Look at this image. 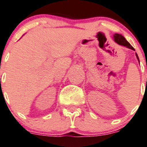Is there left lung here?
Returning a JSON list of instances; mask_svg holds the SVG:
<instances>
[{
    "label": "left lung",
    "instance_id": "8db88e82",
    "mask_svg": "<svg viewBox=\"0 0 147 147\" xmlns=\"http://www.w3.org/2000/svg\"><path fill=\"white\" fill-rule=\"evenodd\" d=\"M114 40L115 42H116L118 44L121 45H123V46H125V47H128V48L131 49V50H134V47H132V46L130 45V43L128 42V41H127L125 39V37H123V36H122L121 34H114ZM136 58H137V59L139 60V57H138L137 54L136 53Z\"/></svg>",
    "mask_w": 147,
    "mask_h": 147
}]
</instances>
